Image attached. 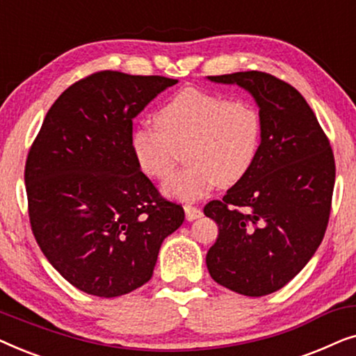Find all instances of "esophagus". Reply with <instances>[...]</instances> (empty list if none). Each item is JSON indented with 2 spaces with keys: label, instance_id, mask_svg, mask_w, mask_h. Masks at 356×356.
Instances as JSON below:
<instances>
[{
  "label": "esophagus",
  "instance_id": "34e87169",
  "mask_svg": "<svg viewBox=\"0 0 356 356\" xmlns=\"http://www.w3.org/2000/svg\"><path fill=\"white\" fill-rule=\"evenodd\" d=\"M184 212H186V220L193 222L196 220V218H199L202 216V211L196 206H193V204H184Z\"/></svg>",
  "mask_w": 356,
  "mask_h": 356
}]
</instances>
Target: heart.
<instances>
[{
	"label": "heart",
	"mask_w": 356,
	"mask_h": 356,
	"mask_svg": "<svg viewBox=\"0 0 356 356\" xmlns=\"http://www.w3.org/2000/svg\"><path fill=\"white\" fill-rule=\"evenodd\" d=\"M157 123H139L131 131V150L139 168L163 179L184 149L188 167L165 183L168 196L196 201L218 183L232 186L245 178L262 145L264 120L252 102L227 100L212 92L184 87L165 100Z\"/></svg>",
	"instance_id": "obj_1"
}]
</instances>
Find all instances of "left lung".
I'll use <instances>...</instances> for the list:
<instances>
[{
    "label": "left lung",
    "mask_w": 356,
    "mask_h": 356,
    "mask_svg": "<svg viewBox=\"0 0 356 356\" xmlns=\"http://www.w3.org/2000/svg\"><path fill=\"white\" fill-rule=\"evenodd\" d=\"M254 97L262 145L245 178L204 213L218 238L206 256L217 284L264 296L289 284L318 250L329 223L335 160L314 111L295 87L261 71L209 76Z\"/></svg>",
    "instance_id": "obj_1"
}]
</instances>
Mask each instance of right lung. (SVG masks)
I'll return each instance as SVG.
<instances>
[{
  "mask_svg": "<svg viewBox=\"0 0 356 356\" xmlns=\"http://www.w3.org/2000/svg\"><path fill=\"white\" fill-rule=\"evenodd\" d=\"M99 71L58 97L24 170L32 233L76 289L113 298L152 277L162 241L184 222L131 150L133 118L177 84Z\"/></svg>",
  "mask_w": 356,
  "mask_h": 356,
  "instance_id": "add662e5",
  "label": "right lung"
}]
</instances>
